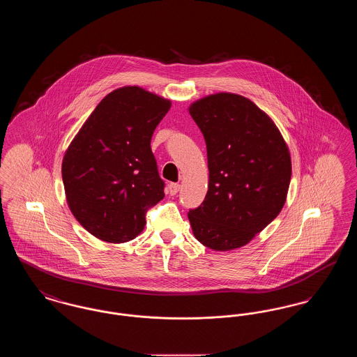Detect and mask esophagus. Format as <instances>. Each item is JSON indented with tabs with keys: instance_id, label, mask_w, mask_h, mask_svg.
Wrapping results in <instances>:
<instances>
[{
	"instance_id": "1",
	"label": "esophagus",
	"mask_w": 357,
	"mask_h": 357,
	"mask_svg": "<svg viewBox=\"0 0 357 357\" xmlns=\"http://www.w3.org/2000/svg\"><path fill=\"white\" fill-rule=\"evenodd\" d=\"M179 188H181V185H178V183H170L169 185V191H170L171 195H176Z\"/></svg>"
}]
</instances>
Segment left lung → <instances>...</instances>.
<instances>
[{"mask_svg": "<svg viewBox=\"0 0 357 357\" xmlns=\"http://www.w3.org/2000/svg\"><path fill=\"white\" fill-rule=\"evenodd\" d=\"M204 134L208 190L188 220L195 238L213 250L246 245L280 214L287 201L291 163L273 120L236 93H217L191 104Z\"/></svg>", "mask_w": 357, "mask_h": 357, "instance_id": "1", "label": "left lung"}]
</instances>
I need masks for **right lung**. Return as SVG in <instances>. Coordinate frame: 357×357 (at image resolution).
Returning <instances> with one entry per match:
<instances>
[{"label": "right lung", "instance_id": "obj_1", "mask_svg": "<svg viewBox=\"0 0 357 357\" xmlns=\"http://www.w3.org/2000/svg\"><path fill=\"white\" fill-rule=\"evenodd\" d=\"M170 107L143 88L123 86L98 104L72 140L61 167L66 195L92 236L112 243L134 239L163 199L151 137Z\"/></svg>", "mask_w": 357, "mask_h": 357}]
</instances>
